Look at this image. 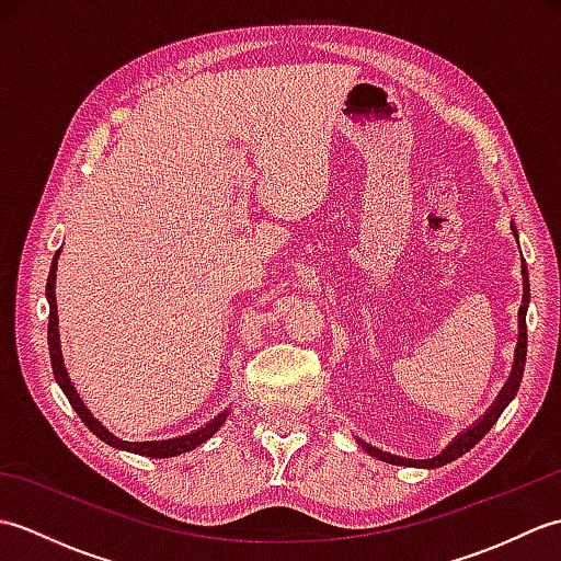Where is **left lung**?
<instances>
[{
  "label": "left lung",
  "mask_w": 561,
  "mask_h": 561,
  "mask_svg": "<svg viewBox=\"0 0 561 561\" xmlns=\"http://www.w3.org/2000/svg\"><path fill=\"white\" fill-rule=\"evenodd\" d=\"M514 236H516V229H514ZM523 287H526V291H523V306L518 311V344H516V356H514V368H511V376L506 380V386L502 388V392H499L494 404L490 410L484 412L482 420L474 422L470 428H465V432L460 436H456L450 440V444L438 453L436 458H428V460H410V458H398V456H390V453H383L378 450L374 446L364 444V440H359L362 448L368 453V456H374L378 460L383 462H390V465H410V468H440V465H446L450 460L460 458L462 453H468L474 444H480V438L490 432V428L496 424L499 414H502L506 410V404L516 398V392L520 388V378H523V368H526V352H528V328H526V311H528V301H530V284H528V270H523Z\"/></svg>",
  "instance_id": "8db88e82"
}]
</instances>
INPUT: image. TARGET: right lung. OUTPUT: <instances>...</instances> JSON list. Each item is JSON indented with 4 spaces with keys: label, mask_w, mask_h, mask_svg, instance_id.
Instances as JSON below:
<instances>
[{
    "label": "right lung",
    "mask_w": 561,
    "mask_h": 561,
    "mask_svg": "<svg viewBox=\"0 0 561 561\" xmlns=\"http://www.w3.org/2000/svg\"><path fill=\"white\" fill-rule=\"evenodd\" d=\"M57 257L59 253H55L53 257V265H50V274H47V304H50V320H47V347H50V362H53V374L57 386L62 388V392L67 396L71 408L77 410V414L81 416V422L87 424L93 434H96L105 444L113 446V448H121V450H129V453H137V456H147V458H173V456H181V453L193 450L197 446L205 444L207 438H211L214 434L219 432V426L226 422V416H229V410H224L221 414L214 416L211 422H207L205 426L195 428V432H190L185 436H178V438H169V440H123L113 436L108 428H105L99 420H93L91 412L87 410V404L81 402V398L77 396V388L71 386L69 374L65 368L62 362V350H59V328H57V301H55V277H57Z\"/></svg>",
    "instance_id": "right-lung-1"
}]
</instances>
